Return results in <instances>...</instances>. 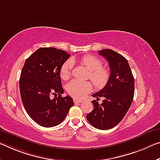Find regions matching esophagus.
<instances>
[{
    "label": "esophagus",
    "mask_w": 160,
    "mask_h": 160,
    "mask_svg": "<svg viewBox=\"0 0 160 160\" xmlns=\"http://www.w3.org/2000/svg\"><path fill=\"white\" fill-rule=\"evenodd\" d=\"M73 101H74V102H75V104H77V103H82V102H83V100H78V99H74V100H73Z\"/></svg>",
    "instance_id": "obj_1"
}]
</instances>
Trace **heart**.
Listing matches in <instances>:
<instances>
[{
	"instance_id": "heart-1",
	"label": "heart",
	"mask_w": 160,
	"mask_h": 160,
	"mask_svg": "<svg viewBox=\"0 0 160 160\" xmlns=\"http://www.w3.org/2000/svg\"><path fill=\"white\" fill-rule=\"evenodd\" d=\"M80 61L90 71L88 77L96 88H102L107 84L110 78V72L102 68V62L100 59L93 55H87L80 58ZM73 62L68 60L63 63L60 68V77L63 80H68L70 77ZM92 89L90 82H83L73 80L67 85L66 90L69 95L75 98H83Z\"/></svg>"
}]
</instances>
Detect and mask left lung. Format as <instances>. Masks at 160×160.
<instances>
[{"label":"left lung","mask_w":160,"mask_h":160,"mask_svg":"<svg viewBox=\"0 0 160 160\" xmlns=\"http://www.w3.org/2000/svg\"><path fill=\"white\" fill-rule=\"evenodd\" d=\"M99 55L106 58L110 69L107 84L93 94V110L86 118L90 125L99 130H110L120 122L132 102L135 80L128 61L125 57L110 49L99 50ZM105 98L99 104V98Z\"/></svg>","instance_id":"8db88e82"}]
</instances>
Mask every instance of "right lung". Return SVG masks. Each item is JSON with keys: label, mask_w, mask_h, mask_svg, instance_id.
Listing matches in <instances>:
<instances>
[{"label": "right lung", "mask_w": 160, "mask_h": 160, "mask_svg": "<svg viewBox=\"0 0 160 160\" xmlns=\"http://www.w3.org/2000/svg\"><path fill=\"white\" fill-rule=\"evenodd\" d=\"M66 51L55 48H40L27 58L19 80L22 104L30 118L45 128H52L67 116L74 105L72 98L62 97L60 71L70 58ZM52 93L58 98L50 99Z\"/></svg>", "instance_id": "right-lung-1"}]
</instances>
